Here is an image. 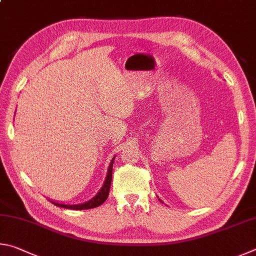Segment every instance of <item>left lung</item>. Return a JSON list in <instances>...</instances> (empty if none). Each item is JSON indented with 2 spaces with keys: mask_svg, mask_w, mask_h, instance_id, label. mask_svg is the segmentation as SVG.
Here are the masks:
<instances>
[{
  "mask_svg": "<svg viewBox=\"0 0 256 256\" xmlns=\"http://www.w3.org/2000/svg\"><path fill=\"white\" fill-rule=\"evenodd\" d=\"M160 201H162V200H160Z\"/></svg>",
  "mask_w": 256,
  "mask_h": 256,
  "instance_id": "left-lung-1",
  "label": "left lung"
}]
</instances>
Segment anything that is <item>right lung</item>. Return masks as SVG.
Returning a JSON list of instances; mask_svg holds the SVG:
<instances>
[{"label": "right lung", "instance_id": "right-lung-1", "mask_svg": "<svg viewBox=\"0 0 256 256\" xmlns=\"http://www.w3.org/2000/svg\"><path fill=\"white\" fill-rule=\"evenodd\" d=\"M114 158H112L111 163L109 165V168H108V174H106V181H104V183H103L101 190L98 191V194H96V196H93L91 200H88L84 204H65L56 202V201H50V202L54 204L55 206H57V207L66 208V209H73V210H85V209H92V208L98 207V206L104 202V201L108 199V196H109L111 180H112V166H114Z\"/></svg>", "mask_w": 256, "mask_h": 256}]
</instances>
